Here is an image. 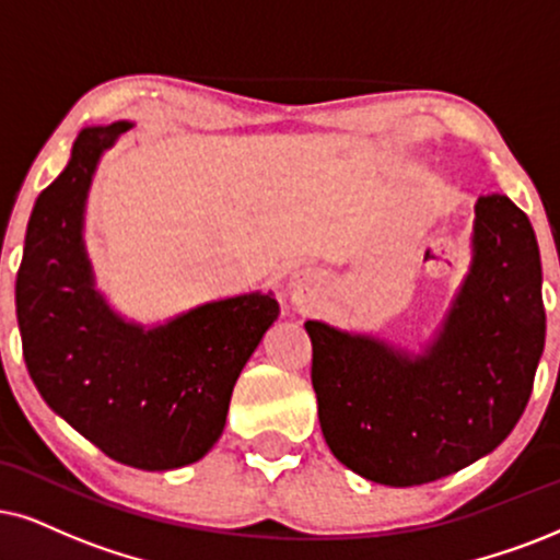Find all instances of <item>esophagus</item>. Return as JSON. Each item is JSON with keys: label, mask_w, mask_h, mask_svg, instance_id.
<instances>
[{"label": "esophagus", "mask_w": 560, "mask_h": 560, "mask_svg": "<svg viewBox=\"0 0 560 560\" xmlns=\"http://www.w3.org/2000/svg\"><path fill=\"white\" fill-rule=\"evenodd\" d=\"M317 287V276H313L310 271H296L289 281V292H292V300L304 302L307 296H313Z\"/></svg>", "instance_id": "34e87169"}]
</instances>
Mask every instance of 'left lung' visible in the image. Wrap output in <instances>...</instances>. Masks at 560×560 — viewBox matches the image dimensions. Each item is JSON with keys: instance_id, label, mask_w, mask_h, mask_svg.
I'll return each instance as SVG.
<instances>
[{"instance_id": "obj_1", "label": "left lung", "mask_w": 560, "mask_h": 560, "mask_svg": "<svg viewBox=\"0 0 560 560\" xmlns=\"http://www.w3.org/2000/svg\"><path fill=\"white\" fill-rule=\"evenodd\" d=\"M325 442L382 486H421L499 447L525 413L545 346L533 224L501 194L480 196L472 266L419 359L307 320Z\"/></svg>"}]
</instances>
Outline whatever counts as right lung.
<instances>
[{"label": "right lung", "mask_w": 560, "mask_h": 560, "mask_svg": "<svg viewBox=\"0 0 560 560\" xmlns=\"http://www.w3.org/2000/svg\"><path fill=\"white\" fill-rule=\"evenodd\" d=\"M131 124L84 129L35 201L18 271L23 357L40 398L116 463L173 470L222 436L232 387L276 317L271 294L209 302L144 330L92 287L82 209L97 160Z\"/></svg>", "instance_id": "add662e5"}]
</instances>
